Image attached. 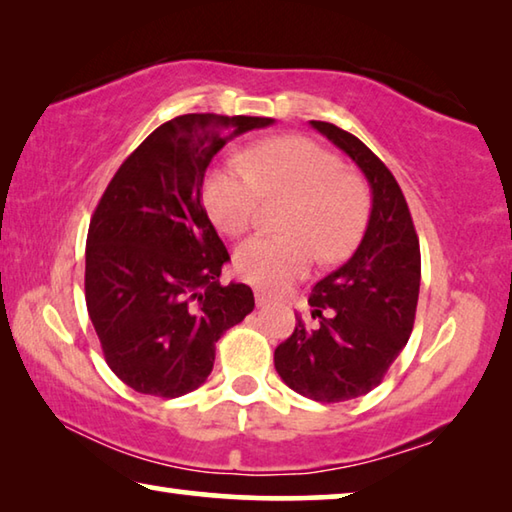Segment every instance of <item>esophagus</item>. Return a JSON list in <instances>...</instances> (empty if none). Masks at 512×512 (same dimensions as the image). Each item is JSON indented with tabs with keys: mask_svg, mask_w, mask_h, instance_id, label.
<instances>
[{
	"mask_svg": "<svg viewBox=\"0 0 512 512\" xmlns=\"http://www.w3.org/2000/svg\"><path fill=\"white\" fill-rule=\"evenodd\" d=\"M255 302H257V307H268L273 302V298L268 296L266 291H255Z\"/></svg>",
	"mask_w": 512,
	"mask_h": 512,
	"instance_id": "obj_1",
	"label": "esophagus"
}]
</instances>
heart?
<instances>
[{
    "instance_id": "1",
    "label": "heart",
    "mask_w": 512,
    "mask_h": 512,
    "mask_svg": "<svg viewBox=\"0 0 512 512\" xmlns=\"http://www.w3.org/2000/svg\"><path fill=\"white\" fill-rule=\"evenodd\" d=\"M207 173L203 201L228 235L255 223L264 196H293L284 216L291 235H255L235 253V268L259 289L280 291L309 273L316 250L339 262L357 246L368 219V196L345 176L341 160L307 137H275Z\"/></svg>"
}]
</instances>
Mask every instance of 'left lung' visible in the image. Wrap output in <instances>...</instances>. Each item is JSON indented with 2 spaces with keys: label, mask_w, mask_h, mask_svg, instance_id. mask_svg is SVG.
Segmentation results:
<instances>
[{
  "label": "left lung",
  "mask_w": 512,
  "mask_h": 512,
  "mask_svg": "<svg viewBox=\"0 0 512 512\" xmlns=\"http://www.w3.org/2000/svg\"><path fill=\"white\" fill-rule=\"evenodd\" d=\"M357 164L372 207L361 244L311 293L307 329L275 348V370L291 391L334 404L370 393L409 341L420 293V241L400 185L359 137L327 121H309Z\"/></svg>",
  "instance_id": "left-lung-1"
}]
</instances>
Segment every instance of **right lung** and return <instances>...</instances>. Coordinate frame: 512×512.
I'll use <instances>...</instances> for the list:
<instances>
[{"mask_svg":"<svg viewBox=\"0 0 512 512\" xmlns=\"http://www.w3.org/2000/svg\"><path fill=\"white\" fill-rule=\"evenodd\" d=\"M271 117L183 115L146 137L92 214L85 302L110 370L133 391L180 397L205 384L216 341L255 309L203 207V178L232 137Z\"/></svg>","mask_w":512,"mask_h":512,"instance_id":"right-lung-1","label":"right lung"}]
</instances>
